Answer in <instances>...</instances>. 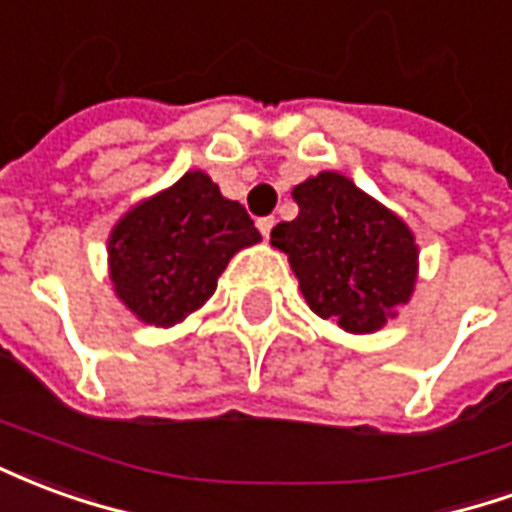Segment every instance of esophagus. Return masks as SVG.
Masks as SVG:
<instances>
[{
  "mask_svg": "<svg viewBox=\"0 0 512 512\" xmlns=\"http://www.w3.org/2000/svg\"><path fill=\"white\" fill-rule=\"evenodd\" d=\"M274 216H263V219H257V230L263 233V238H268L271 235V230H274Z\"/></svg>",
  "mask_w": 512,
  "mask_h": 512,
  "instance_id": "1",
  "label": "esophagus"
}]
</instances>
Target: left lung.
Instances as JSON below:
<instances>
[{
	"instance_id": "left-lung-1",
	"label": "left lung",
	"mask_w": 512,
	"mask_h": 512,
	"mask_svg": "<svg viewBox=\"0 0 512 512\" xmlns=\"http://www.w3.org/2000/svg\"><path fill=\"white\" fill-rule=\"evenodd\" d=\"M299 216L271 230L312 312L345 332H376L406 304L417 279V244L406 224L337 172L293 189Z\"/></svg>"
}]
</instances>
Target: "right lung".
Listing matches in <instances>:
<instances>
[{
    "label": "right lung",
    "instance_id": "obj_1",
    "mask_svg": "<svg viewBox=\"0 0 512 512\" xmlns=\"http://www.w3.org/2000/svg\"><path fill=\"white\" fill-rule=\"evenodd\" d=\"M257 241L241 202L224 200L205 172H186L117 222L109 277L139 321L172 326L211 299L230 257Z\"/></svg>",
    "mask_w": 512,
    "mask_h": 512
}]
</instances>
